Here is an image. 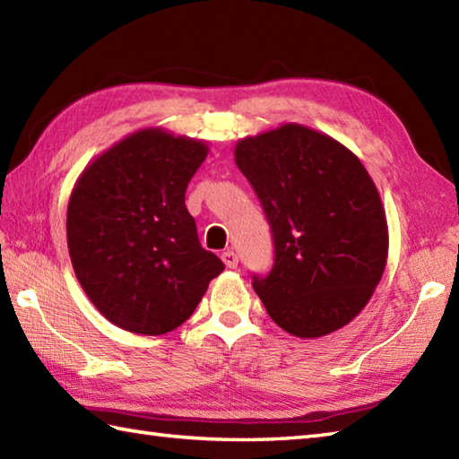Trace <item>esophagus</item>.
<instances>
[{
  "mask_svg": "<svg viewBox=\"0 0 459 459\" xmlns=\"http://www.w3.org/2000/svg\"><path fill=\"white\" fill-rule=\"evenodd\" d=\"M221 258H222V262H224V266L227 268H237V264H238V256L235 255V252L232 250H227V252H222L221 255Z\"/></svg>",
  "mask_w": 459,
  "mask_h": 459,
  "instance_id": "34e87169",
  "label": "esophagus"
}]
</instances>
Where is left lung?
I'll list each match as a JSON object with an SVG mask.
<instances>
[{"mask_svg": "<svg viewBox=\"0 0 459 459\" xmlns=\"http://www.w3.org/2000/svg\"><path fill=\"white\" fill-rule=\"evenodd\" d=\"M274 238L268 276L252 288L288 333L314 339L347 325L386 266L388 229L373 179L343 143L299 124L237 143Z\"/></svg>", "mask_w": 459, "mask_h": 459, "instance_id": "left-lung-1", "label": "left lung"}]
</instances>
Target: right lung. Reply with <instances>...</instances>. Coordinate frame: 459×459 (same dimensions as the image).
<instances>
[{"instance_id":"right-lung-1","label":"right lung","mask_w":459,"mask_h":459,"mask_svg":"<svg viewBox=\"0 0 459 459\" xmlns=\"http://www.w3.org/2000/svg\"><path fill=\"white\" fill-rule=\"evenodd\" d=\"M199 140L140 130L96 158L66 209L68 255L86 296L126 331L163 335L224 270L204 250L185 191L207 158Z\"/></svg>"}]
</instances>
